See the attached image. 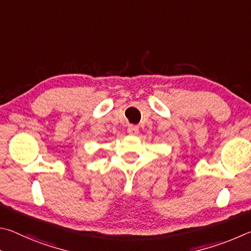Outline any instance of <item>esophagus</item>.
Returning a JSON list of instances; mask_svg holds the SVG:
<instances>
[{"instance_id": "obj_1", "label": "esophagus", "mask_w": 251, "mask_h": 251, "mask_svg": "<svg viewBox=\"0 0 251 251\" xmlns=\"http://www.w3.org/2000/svg\"><path fill=\"white\" fill-rule=\"evenodd\" d=\"M128 133L129 134H132V135H135L139 133V128L137 126L134 125H129L128 126Z\"/></svg>"}]
</instances>
